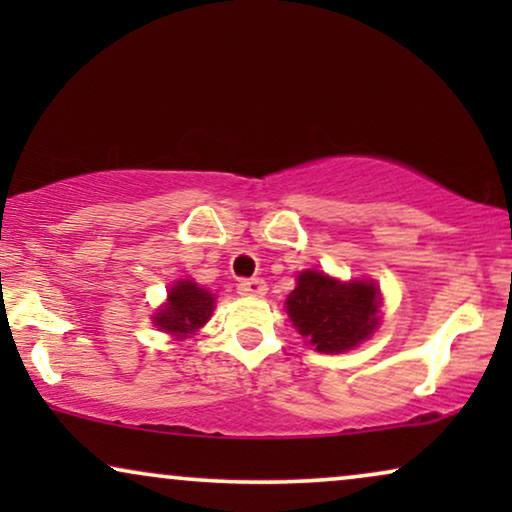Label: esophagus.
I'll return each instance as SVG.
<instances>
[{"label":"esophagus","instance_id":"1","mask_svg":"<svg viewBox=\"0 0 512 512\" xmlns=\"http://www.w3.org/2000/svg\"><path fill=\"white\" fill-rule=\"evenodd\" d=\"M237 293H240V296H265V293H268V284L263 282V279H258V277H254V279H242L240 284H237Z\"/></svg>","mask_w":512,"mask_h":512}]
</instances>
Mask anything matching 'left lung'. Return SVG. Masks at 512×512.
I'll use <instances>...</instances> for the list:
<instances>
[{
  "mask_svg": "<svg viewBox=\"0 0 512 512\" xmlns=\"http://www.w3.org/2000/svg\"><path fill=\"white\" fill-rule=\"evenodd\" d=\"M380 303V289L370 279L340 282L326 272L303 270L286 298V314L307 345L321 354H342L373 335Z\"/></svg>",
  "mask_w": 512,
  "mask_h": 512,
  "instance_id": "left-lung-1",
  "label": "left lung"
}]
</instances>
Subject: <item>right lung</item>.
Segmentation results:
<instances>
[{
    "label": "right lung",
    "mask_w": 512,
    "mask_h": 512,
    "mask_svg": "<svg viewBox=\"0 0 512 512\" xmlns=\"http://www.w3.org/2000/svg\"><path fill=\"white\" fill-rule=\"evenodd\" d=\"M212 312V293L195 284L193 279H179L167 291V303L160 305V310L153 314L151 321L153 326H158V331H165L177 340H184L205 326Z\"/></svg>",
    "instance_id": "add662e5"
}]
</instances>
